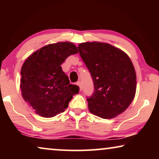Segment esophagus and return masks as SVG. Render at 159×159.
Masks as SVG:
<instances>
[{"label":"esophagus","instance_id":"1","mask_svg":"<svg viewBox=\"0 0 159 159\" xmlns=\"http://www.w3.org/2000/svg\"><path fill=\"white\" fill-rule=\"evenodd\" d=\"M77 84L78 86H79V88H80V90L81 91L82 90V82H80V81H79V82H77Z\"/></svg>","mask_w":159,"mask_h":159}]
</instances>
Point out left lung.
I'll list each match as a JSON object with an SVG mask.
<instances>
[{"instance_id": "left-lung-1", "label": "left lung", "mask_w": 159, "mask_h": 159, "mask_svg": "<svg viewBox=\"0 0 159 159\" xmlns=\"http://www.w3.org/2000/svg\"><path fill=\"white\" fill-rule=\"evenodd\" d=\"M77 48L94 84V92L87 99L89 111L102 119L118 116L135 95L136 73L131 59L108 43L86 42Z\"/></svg>"}]
</instances>
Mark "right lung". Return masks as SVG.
Listing matches in <instances>:
<instances>
[{
	"label": "right lung",
	"instance_id": "right-lung-1",
	"mask_svg": "<svg viewBox=\"0 0 159 159\" xmlns=\"http://www.w3.org/2000/svg\"><path fill=\"white\" fill-rule=\"evenodd\" d=\"M78 53L75 45L59 42L41 48L27 58L21 69V95L36 114L51 118L64 112L79 87L71 84L61 65Z\"/></svg>",
	"mask_w": 159,
	"mask_h": 159
}]
</instances>
